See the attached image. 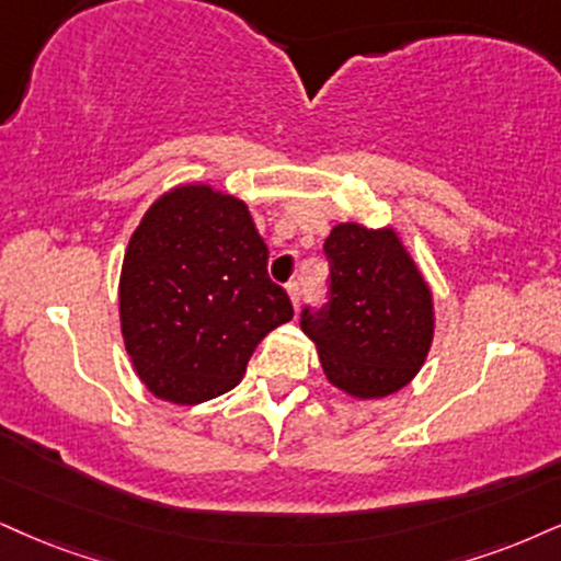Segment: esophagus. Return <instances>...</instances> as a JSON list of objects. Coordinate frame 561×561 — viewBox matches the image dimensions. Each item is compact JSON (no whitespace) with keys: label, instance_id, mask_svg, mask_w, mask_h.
Listing matches in <instances>:
<instances>
[{"label":"esophagus","instance_id":"34e87169","mask_svg":"<svg viewBox=\"0 0 561 561\" xmlns=\"http://www.w3.org/2000/svg\"><path fill=\"white\" fill-rule=\"evenodd\" d=\"M286 291H288V299H291V304H294V309H299V304H301V288H299V283H288Z\"/></svg>","mask_w":561,"mask_h":561}]
</instances>
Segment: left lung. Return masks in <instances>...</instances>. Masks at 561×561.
Listing matches in <instances>:
<instances>
[{
	"label": "left lung",
	"instance_id": "left-lung-1",
	"mask_svg": "<svg viewBox=\"0 0 561 561\" xmlns=\"http://www.w3.org/2000/svg\"><path fill=\"white\" fill-rule=\"evenodd\" d=\"M328 309L301 312L328 382L343 396L379 400L403 390L434 341V294L396 228L337 224L324 239Z\"/></svg>",
	"mask_w": 561,
	"mask_h": 561
}]
</instances>
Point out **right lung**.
<instances>
[{
  "instance_id": "obj_1",
  "label": "right lung",
  "mask_w": 561,
  "mask_h": 561,
  "mask_svg": "<svg viewBox=\"0 0 561 561\" xmlns=\"http://www.w3.org/2000/svg\"><path fill=\"white\" fill-rule=\"evenodd\" d=\"M291 317L244 199L195 182L145 210L124 252L119 322L150 396L197 405L233 390L254 348Z\"/></svg>"
}]
</instances>
